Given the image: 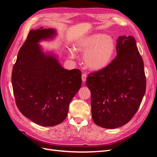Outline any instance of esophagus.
<instances>
[{
    "label": "esophagus",
    "instance_id": "obj_1",
    "mask_svg": "<svg viewBox=\"0 0 157 157\" xmlns=\"http://www.w3.org/2000/svg\"><path fill=\"white\" fill-rule=\"evenodd\" d=\"M86 77H87V76H86V74L83 73V74L82 75V82H86Z\"/></svg>",
    "mask_w": 157,
    "mask_h": 157
}]
</instances>
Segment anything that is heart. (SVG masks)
Listing matches in <instances>:
<instances>
[{"mask_svg":"<svg viewBox=\"0 0 157 157\" xmlns=\"http://www.w3.org/2000/svg\"><path fill=\"white\" fill-rule=\"evenodd\" d=\"M75 48L84 53L83 61L88 68L101 71L112 61L116 51V43L111 36L96 33L78 40L75 44ZM69 56L72 59L76 58L73 50L69 52Z\"/></svg>","mask_w":157,"mask_h":157,"instance_id":"1","label":"heart"}]
</instances>
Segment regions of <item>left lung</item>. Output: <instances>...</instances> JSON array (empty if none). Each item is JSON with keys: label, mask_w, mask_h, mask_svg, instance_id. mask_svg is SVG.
<instances>
[{"label": "left lung", "mask_w": 157, "mask_h": 157, "mask_svg": "<svg viewBox=\"0 0 157 157\" xmlns=\"http://www.w3.org/2000/svg\"><path fill=\"white\" fill-rule=\"evenodd\" d=\"M86 79L95 124L113 129L129 122L138 110L146 90L144 61L134 38L118 37L115 58Z\"/></svg>", "instance_id": "8db88e82"}]
</instances>
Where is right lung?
Wrapping results in <instances>:
<instances>
[{
  "label": "right lung",
  "mask_w": 157,
  "mask_h": 157,
  "mask_svg": "<svg viewBox=\"0 0 157 157\" xmlns=\"http://www.w3.org/2000/svg\"><path fill=\"white\" fill-rule=\"evenodd\" d=\"M56 29H32L18 52L12 73L16 105L20 111L36 124L53 126L67 115L69 104L81 87V71L67 70L58 56L44 51L42 41L54 40Z\"/></svg>",
  "instance_id": "add662e5"
}]
</instances>
